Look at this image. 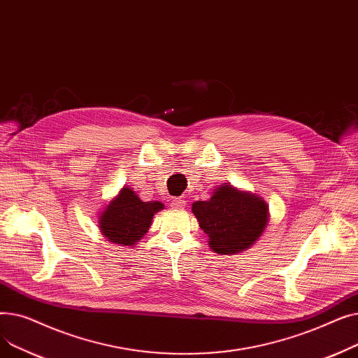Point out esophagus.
<instances>
[{
  "label": "esophagus",
  "mask_w": 358,
  "mask_h": 358,
  "mask_svg": "<svg viewBox=\"0 0 358 358\" xmlns=\"http://www.w3.org/2000/svg\"><path fill=\"white\" fill-rule=\"evenodd\" d=\"M185 206V201L182 200V199H174L173 201H171V208L173 209H182Z\"/></svg>",
  "instance_id": "1"
}]
</instances>
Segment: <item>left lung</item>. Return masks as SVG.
<instances>
[{
  "instance_id": "left-lung-1",
  "label": "left lung",
  "mask_w": 358,
  "mask_h": 358,
  "mask_svg": "<svg viewBox=\"0 0 358 358\" xmlns=\"http://www.w3.org/2000/svg\"><path fill=\"white\" fill-rule=\"evenodd\" d=\"M200 228L209 236V245L217 254H235L250 248L268 222L267 203L250 193L224 184L208 201L192 208Z\"/></svg>"
}]
</instances>
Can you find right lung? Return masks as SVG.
Here are the masks:
<instances>
[{"mask_svg": "<svg viewBox=\"0 0 358 358\" xmlns=\"http://www.w3.org/2000/svg\"><path fill=\"white\" fill-rule=\"evenodd\" d=\"M164 209L159 201H142L138 194L123 187L120 194L107 204L100 216V231L119 245H135L149 229L154 215Z\"/></svg>", "mask_w": 358, "mask_h": 358, "instance_id": "obj_1", "label": "right lung"}]
</instances>
